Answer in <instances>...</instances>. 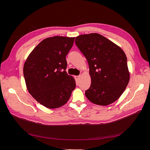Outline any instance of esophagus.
I'll return each instance as SVG.
<instances>
[{
  "mask_svg": "<svg viewBox=\"0 0 150 150\" xmlns=\"http://www.w3.org/2000/svg\"><path fill=\"white\" fill-rule=\"evenodd\" d=\"M80 76H75V79H76V80L77 81H78L79 80V79H80Z\"/></svg>",
  "mask_w": 150,
  "mask_h": 150,
  "instance_id": "esophagus-1",
  "label": "esophagus"
}]
</instances>
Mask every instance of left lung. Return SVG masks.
I'll return each mask as SVG.
<instances>
[{"label":"left lung","mask_w":150,"mask_h":150,"mask_svg":"<svg viewBox=\"0 0 150 150\" xmlns=\"http://www.w3.org/2000/svg\"><path fill=\"white\" fill-rule=\"evenodd\" d=\"M76 46L86 57L91 78L86 96L94 104L107 106L121 96L129 81L127 57L122 49L97 33L76 38Z\"/></svg>","instance_id":"1"}]
</instances>
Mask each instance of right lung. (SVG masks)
Segmentation results:
<instances>
[{
	"instance_id": "1",
	"label": "right lung",
	"mask_w": 150,
	"mask_h": 150,
	"mask_svg": "<svg viewBox=\"0 0 150 150\" xmlns=\"http://www.w3.org/2000/svg\"><path fill=\"white\" fill-rule=\"evenodd\" d=\"M75 38L54 36L42 40L24 63L26 87L36 101L49 109L62 106L76 88L73 77L68 75L66 55Z\"/></svg>"
}]
</instances>
